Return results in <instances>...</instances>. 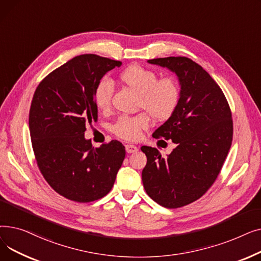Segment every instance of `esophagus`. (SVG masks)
<instances>
[{
  "label": "esophagus",
  "instance_id": "1",
  "mask_svg": "<svg viewBox=\"0 0 261 261\" xmlns=\"http://www.w3.org/2000/svg\"><path fill=\"white\" fill-rule=\"evenodd\" d=\"M138 150H139V148L136 147V146H134V145H131V144L126 145V151L128 153H134V152L138 151Z\"/></svg>",
  "mask_w": 261,
  "mask_h": 261
}]
</instances>
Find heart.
<instances>
[{"instance_id":"1","label":"heart","mask_w":261,"mask_h":261,"mask_svg":"<svg viewBox=\"0 0 261 261\" xmlns=\"http://www.w3.org/2000/svg\"><path fill=\"white\" fill-rule=\"evenodd\" d=\"M119 80L139 94V108L144 109L155 120H166L175 112L180 101V88L173 78L158 79L155 72L132 64L119 74ZM113 91L111 80L100 79L94 90L95 106L102 111L108 110L111 105ZM149 125L150 119L146 113L121 116L113 126V132L123 140L134 141L141 138L142 131Z\"/></svg>"}]
</instances>
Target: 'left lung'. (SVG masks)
Returning <instances> with one entry per match:
<instances>
[{
	"label": "left lung",
	"instance_id": "8db88e82",
	"mask_svg": "<svg viewBox=\"0 0 261 261\" xmlns=\"http://www.w3.org/2000/svg\"><path fill=\"white\" fill-rule=\"evenodd\" d=\"M148 62L173 72L181 91L175 112L152 134L176 147L164 158L156 148L143 146L142 180L153 201L177 208L200 199L220 173L232 141L231 113L220 87L195 61L167 57Z\"/></svg>",
	"mask_w": 261,
	"mask_h": 261
}]
</instances>
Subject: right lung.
<instances>
[{
    "label": "right lung",
    "instance_id": "1",
    "mask_svg": "<svg viewBox=\"0 0 261 261\" xmlns=\"http://www.w3.org/2000/svg\"><path fill=\"white\" fill-rule=\"evenodd\" d=\"M120 61L80 55L40 82L30 110V132L38 167L49 186L80 203L101 199L112 189L126 155L118 141L92 147L87 123L97 120L94 90Z\"/></svg>",
    "mask_w": 261,
    "mask_h": 261
}]
</instances>
